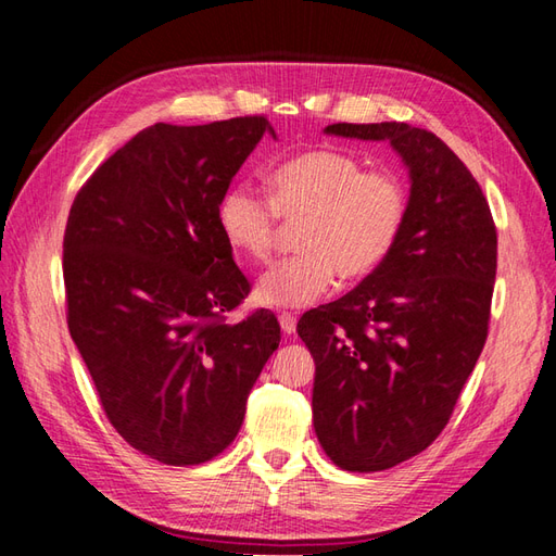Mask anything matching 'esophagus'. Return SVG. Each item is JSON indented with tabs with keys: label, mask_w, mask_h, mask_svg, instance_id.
I'll return each instance as SVG.
<instances>
[{
	"label": "esophagus",
	"mask_w": 556,
	"mask_h": 556,
	"mask_svg": "<svg viewBox=\"0 0 556 556\" xmlns=\"http://www.w3.org/2000/svg\"><path fill=\"white\" fill-rule=\"evenodd\" d=\"M279 325H281V332H285L287 337L296 334V317H293L291 313H281L279 315Z\"/></svg>",
	"instance_id": "obj_1"
}]
</instances>
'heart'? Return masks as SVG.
Wrapping results in <instances>:
<instances>
[{"mask_svg": "<svg viewBox=\"0 0 556 556\" xmlns=\"http://www.w3.org/2000/svg\"><path fill=\"white\" fill-rule=\"evenodd\" d=\"M269 198L251 186L224 193L217 219L236 253L265 263L275 251L279 217L303 222L296 257L267 269L255 299L267 308H305L346 281L370 277L404 229L408 198L394 174L368 172L339 150H308L269 174Z\"/></svg>", "mask_w": 556, "mask_h": 556, "instance_id": "heart-1", "label": "heart"}]
</instances>
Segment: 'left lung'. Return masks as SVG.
<instances>
[{"label": "left lung", "instance_id": "obj_1", "mask_svg": "<svg viewBox=\"0 0 556 556\" xmlns=\"http://www.w3.org/2000/svg\"><path fill=\"white\" fill-rule=\"evenodd\" d=\"M325 134L387 140L410 179L394 251L296 327L315 361L317 440L339 468L375 473L428 448L452 418L488 339L497 229L473 174L425 128L332 124Z\"/></svg>", "mask_w": 556, "mask_h": 556}]
</instances>
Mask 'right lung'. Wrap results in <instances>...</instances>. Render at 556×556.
Segmentation results:
<instances>
[{
	"instance_id": "right-lung-1",
	"label": "right lung",
	"mask_w": 556,
	"mask_h": 556,
	"mask_svg": "<svg viewBox=\"0 0 556 556\" xmlns=\"http://www.w3.org/2000/svg\"><path fill=\"white\" fill-rule=\"evenodd\" d=\"M265 134L277 138L265 116L155 124L100 164L68 212L71 339L116 432L160 464L222 454L279 346L271 311L222 317L251 285L217 210Z\"/></svg>"
}]
</instances>
